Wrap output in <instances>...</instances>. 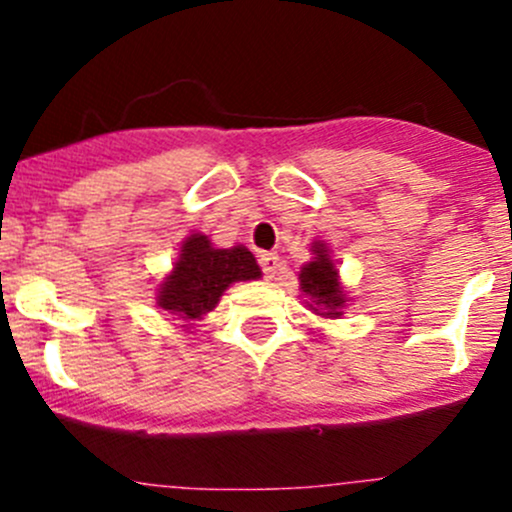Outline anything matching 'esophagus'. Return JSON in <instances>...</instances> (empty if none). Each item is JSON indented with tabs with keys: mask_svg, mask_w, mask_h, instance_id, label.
<instances>
[{
	"mask_svg": "<svg viewBox=\"0 0 512 512\" xmlns=\"http://www.w3.org/2000/svg\"><path fill=\"white\" fill-rule=\"evenodd\" d=\"M260 265H262V270H265L267 277H275L277 265H280V257H277L275 252H262Z\"/></svg>",
	"mask_w": 512,
	"mask_h": 512,
	"instance_id": "esophagus-1",
	"label": "esophagus"
}]
</instances>
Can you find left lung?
I'll use <instances>...</instances> for the list:
<instances>
[{"mask_svg": "<svg viewBox=\"0 0 512 512\" xmlns=\"http://www.w3.org/2000/svg\"><path fill=\"white\" fill-rule=\"evenodd\" d=\"M309 252H312V260L299 270V289L304 294V304L322 319H339L352 297L344 292L332 250L324 240H314Z\"/></svg>", "mask_w": 512, "mask_h": 512, "instance_id": "left-lung-1", "label": "left lung"}]
</instances>
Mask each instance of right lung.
Returning <instances> with one entry per match:
<instances>
[{"label":"right lung","instance_id":"obj_1","mask_svg":"<svg viewBox=\"0 0 512 512\" xmlns=\"http://www.w3.org/2000/svg\"><path fill=\"white\" fill-rule=\"evenodd\" d=\"M260 277V265L245 245L215 247L208 235L190 232L180 242L170 270L156 280L153 302L168 322L178 324L185 334H195L227 287Z\"/></svg>","mask_w":512,"mask_h":512}]
</instances>
